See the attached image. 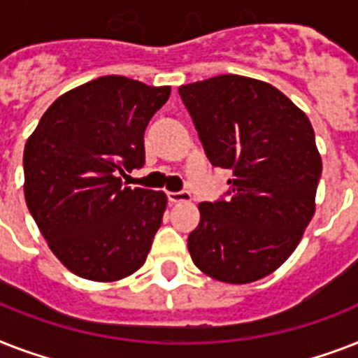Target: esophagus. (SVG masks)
<instances>
[{
  "instance_id": "34e87169",
  "label": "esophagus",
  "mask_w": 358,
  "mask_h": 358,
  "mask_svg": "<svg viewBox=\"0 0 358 358\" xmlns=\"http://www.w3.org/2000/svg\"><path fill=\"white\" fill-rule=\"evenodd\" d=\"M167 199L171 204H176V202H189L191 193L189 191H169Z\"/></svg>"
}]
</instances>
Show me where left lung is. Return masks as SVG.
<instances>
[{"label":"left lung","mask_w":358,"mask_h":358,"mask_svg":"<svg viewBox=\"0 0 358 358\" xmlns=\"http://www.w3.org/2000/svg\"><path fill=\"white\" fill-rule=\"evenodd\" d=\"M178 92L210 163L232 171L229 199L199 204L191 258L215 280L255 282L288 260L316 212L322 156L310 120L278 89L245 76Z\"/></svg>","instance_id":"8db88e82"}]
</instances>
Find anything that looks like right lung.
<instances>
[{"instance_id":"add662e5","label":"right lung","mask_w":358,"mask_h":358,"mask_svg":"<svg viewBox=\"0 0 358 358\" xmlns=\"http://www.w3.org/2000/svg\"><path fill=\"white\" fill-rule=\"evenodd\" d=\"M169 96L171 87L102 76L59 96L25 143L27 208L78 277L113 282L145 264L167 195L120 174L145 165V129Z\"/></svg>"}]
</instances>
